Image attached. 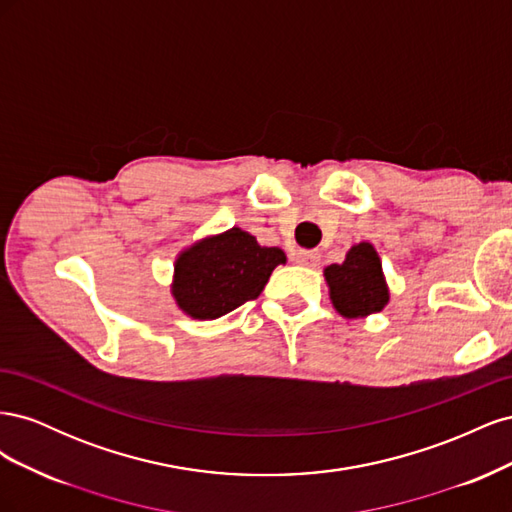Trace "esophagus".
Here are the masks:
<instances>
[{"label":"esophagus","instance_id":"obj_1","mask_svg":"<svg viewBox=\"0 0 512 512\" xmlns=\"http://www.w3.org/2000/svg\"><path fill=\"white\" fill-rule=\"evenodd\" d=\"M294 260H297L303 267H316L320 262V254L316 250H301V252H297V256H294Z\"/></svg>","mask_w":512,"mask_h":512}]
</instances>
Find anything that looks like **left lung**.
<instances>
[{
    "label": "left lung",
    "instance_id": "8db88e82",
    "mask_svg": "<svg viewBox=\"0 0 512 512\" xmlns=\"http://www.w3.org/2000/svg\"><path fill=\"white\" fill-rule=\"evenodd\" d=\"M324 277L335 309L346 318L376 314L389 301L380 258L369 243L354 245L342 265L324 269Z\"/></svg>",
    "mask_w": 512,
    "mask_h": 512
}]
</instances>
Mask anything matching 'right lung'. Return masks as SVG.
Returning <instances> with one entry per match:
<instances>
[{
    "label": "right lung",
    "instance_id": "1",
    "mask_svg": "<svg viewBox=\"0 0 512 512\" xmlns=\"http://www.w3.org/2000/svg\"><path fill=\"white\" fill-rule=\"evenodd\" d=\"M282 262L286 254L280 247H260L250 232L230 228L179 256L173 294L192 318H220L258 299L273 269Z\"/></svg>",
    "mask_w": 512,
    "mask_h": 512
}]
</instances>
